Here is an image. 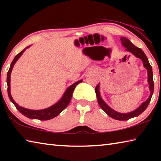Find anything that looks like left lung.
Segmentation results:
<instances>
[{"mask_svg":"<svg viewBox=\"0 0 161 161\" xmlns=\"http://www.w3.org/2000/svg\"><path fill=\"white\" fill-rule=\"evenodd\" d=\"M121 41L122 45H124V47H126V50L129 52V53H132L133 55L136 56V58H140L142 60L143 63V66L145 68H146L147 71H148V82L149 84V89L150 92H151V94L148 97V99H147L146 102L141 103V105L138 108H136V110L131 111V112L126 113V114H122L119 113L117 111H114L111 107L106 103L102 99V97L100 96V92H99V84H97V86L95 88V92H96L97 97L98 103L100 106V107L107 114L108 116H109L112 119H114L116 120H119V121H126L133 117H136L139 116L141 113H143L144 111L146 109V108L148 107L150 102H151L152 95L153 94V89H154V82L153 80V71H152V67L150 64L148 59L147 58L145 53H143V51L141 50V48L137 47L136 46L133 45L131 42L130 41L129 39H127L126 37H121Z\"/></svg>","mask_w":161,"mask_h":161,"instance_id":"left-lung-1","label":"left lung"}]
</instances>
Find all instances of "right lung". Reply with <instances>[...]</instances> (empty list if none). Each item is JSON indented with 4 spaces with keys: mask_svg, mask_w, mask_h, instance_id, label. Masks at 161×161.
<instances>
[{
    "mask_svg": "<svg viewBox=\"0 0 161 161\" xmlns=\"http://www.w3.org/2000/svg\"><path fill=\"white\" fill-rule=\"evenodd\" d=\"M29 47H27L28 48ZM25 48V49H26ZM25 49H24L23 50H22L20 53H18L17 55L15 57V58L13 59V62H11V64H10V69L8 72L7 73V84H8V97L10 100L13 103V104L15 105L16 108L20 111V112L23 114L24 116L28 117L29 119H39L41 120V121H46V120H50L54 118L57 116H58L59 114H60L62 111H63L65 108H66L68 104H69L71 99H72V93L74 92L76 86L78 84L81 83L82 80H80L77 81L71 85L69 87H68L67 90L65 91L64 94L63 96L59 101L58 102H57L55 104L52 106V107L45 108V109L42 110H31L28 109V108H25L19 106L18 103L13 100V97L11 96V94H10V74H11L13 67L14 66V64L16 62H17L18 59L20 58V57L22 55V54L24 53V51L25 50Z\"/></svg>",
    "mask_w": 161,
    "mask_h": 161,
    "instance_id": "add662e5",
    "label": "right lung"
}]
</instances>
